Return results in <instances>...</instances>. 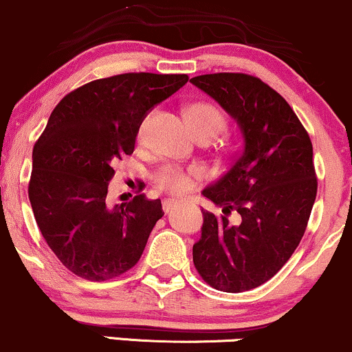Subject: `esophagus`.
I'll return each mask as SVG.
<instances>
[{
  "mask_svg": "<svg viewBox=\"0 0 352 352\" xmlns=\"http://www.w3.org/2000/svg\"><path fill=\"white\" fill-rule=\"evenodd\" d=\"M177 207V204L175 202V201H164L163 202V210H164V214H169V212H171L173 209H176Z\"/></svg>",
  "mask_w": 352,
  "mask_h": 352,
  "instance_id": "34e87169",
  "label": "esophagus"
}]
</instances>
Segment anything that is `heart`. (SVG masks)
<instances>
[{
	"label": "heart",
	"instance_id": "1",
	"mask_svg": "<svg viewBox=\"0 0 352 352\" xmlns=\"http://www.w3.org/2000/svg\"><path fill=\"white\" fill-rule=\"evenodd\" d=\"M186 119H188L189 125L196 133L207 130V132H214L217 135L219 132H222L225 129V124H227L223 112L219 107L204 101L189 104L188 109H186ZM148 122L150 117H145L140 127H138V140H142L143 135H145ZM202 176L204 169L199 166L184 169L168 164V166L162 168L156 173L155 183L156 188L163 190V192L171 194V196H184L186 192H189L194 188L196 181L201 179Z\"/></svg>",
	"mask_w": 352,
	"mask_h": 352
}]
</instances>
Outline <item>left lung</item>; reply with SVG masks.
Segmentation results:
<instances>
[{
	"label": "left lung",
	"mask_w": 352,
	"mask_h": 352,
	"mask_svg": "<svg viewBox=\"0 0 352 352\" xmlns=\"http://www.w3.org/2000/svg\"><path fill=\"white\" fill-rule=\"evenodd\" d=\"M190 83L236 120L245 140L228 171L202 190L222 215L202 210L194 266L214 289L245 292L277 274L305 233L318 188L314 146L287 101L259 78L214 73Z\"/></svg>",
	"instance_id": "1"
}]
</instances>
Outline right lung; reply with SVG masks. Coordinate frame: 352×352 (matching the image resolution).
Wrapping results in <instances>:
<instances>
[{
    "label": "right lung",
    "mask_w": 352,
    "mask_h": 352,
    "mask_svg": "<svg viewBox=\"0 0 352 352\" xmlns=\"http://www.w3.org/2000/svg\"><path fill=\"white\" fill-rule=\"evenodd\" d=\"M188 75L124 73L86 83L56 104L32 150L29 201L42 236L73 274L107 280L133 267L162 201L138 192L106 201L114 166L135 148L138 127ZM142 190V186L140 189Z\"/></svg>",
    "instance_id": "add662e5"
}]
</instances>
